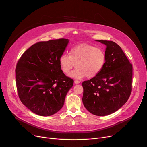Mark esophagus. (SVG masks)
I'll return each instance as SVG.
<instances>
[{"label": "esophagus", "mask_w": 147, "mask_h": 147, "mask_svg": "<svg viewBox=\"0 0 147 147\" xmlns=\"http://www.w3.org/2000/svg\"><path fill=\"white\" fill-rule=\"evenodd\" d=\"M81 82L80 81V80H74V83H76V84H79V83H80Z\"/></svg>", "instance_id": "esophagus-1"}]
</instances>
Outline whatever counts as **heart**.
I'll return each mask as SVG.
<instances>
[{"label": "heart", "instance_id": "b5f03b06", "mask_svg": "<svg viewBox=\"0 0 147 147\" xmlns=\"http://www.w3.org/2000/svg\"><path fill=\"white\" fill-rule=\"evenodd\" d=\"M106 61L103 49L88 43H81L71 48L69 55L63 53L59 58L62 71L68 74L76 66L77 68L69 76L73 78L84 77L94 78L101 71Z\"/></svg>", "mask_w": 147, "mask_h": 147}]
</instances>
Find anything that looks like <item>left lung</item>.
I'll list each match as a JSON object with an SVG mask.
<instances>
[{"mask_svg":"<svg viewBox=\"0 0 147 147\" xmlns=\"http://www.w3.org/2000/svg\"><path fill=\"white\" fill-rule=\"evenodd\" d=\"M96 41L107 46L105 64L96 76L82 83V101L90 113L104 116L118 110L128 100L132 87V65L117 43Z\"/></svg>","mask_w":147,"mask_h":147,"instance_id":"8db88e82","label":"left lung"}]
</instances>
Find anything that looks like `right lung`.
I'll return each instance as SVG.
<instances>
[{
	"mask_svg": "<svg viewBox=\"0 0 147 147\" xmlns=\"http://www.w3.org/2000/svg\"><path fill=\"white\" fill-rule=\"evenodd\" d=\"M68 43L66 38L37 42L18 59L16 84L21 102L34 113L49 116L63 107L74 80L62 71L59 58Z\"/></svg>",
	"mask_w": 147,
	"mask_h": 147,
	"instance_id": "1",
	"label": "right lung"
}]
</instances>
